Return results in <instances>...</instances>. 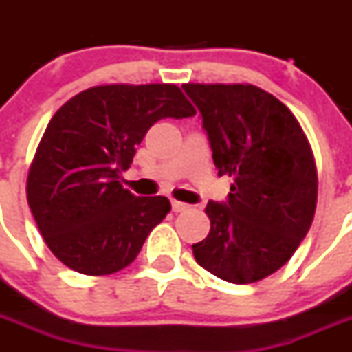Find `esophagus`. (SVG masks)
<instances>
[{
  "label": "esophagus",
  "mask_w": 352,
  "mask_h": 352,
  "mask_svg": "<svg viewBox=\"0 0 352 352\" xmlns=\"http://www.w3.org/2000/svg\"><path fill=\"white\" fill-rule=\"evenodd\" d=\"M170 206H173V211L174 213H182V211H186L188 210V204H185V203H182V201H170Z\"/></svg>",
  "instance_id": "esophagus-1"
}]
</instances>
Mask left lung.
I'll list each match as a JSON object with an SVG mask.
<instances>
[{
	"mask_svg": "<svg viewBox=\"0 0 352 352\" xmlns=\"http://www.w3.org/2000/svg\"><path fill=\"white\" fill-rule=\"evenodd\" d=\"M203 118L227 201H210L208 238L192 245L204 270L252 284L280 270L312 226L317 173L300 123L278 98L252 84H183Z\"/></svg>",
	"mask_w": 352,
	"mask_h": 352,
	"instance_id": "8db88e82",
	"label": "left lung"
}]
</instances>
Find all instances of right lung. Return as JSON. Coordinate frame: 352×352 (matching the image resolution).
<instances>
[{"label":"right lung","mask_w":352,"mask_h":352,"mask_svg":"<svg viewBox=\"0 0 352 352\" xmlns=\"http://www.w3.org/2000/svg\"><path fill=\"white\" fill-rule=\"evenodd\" d=\"M174 84H109L61 105L43 132L28 174V204L51 252L82 275L126 268L170 211L164 195L138 197L121 173L149 126L190 118Z\"/></svg>","instance_id":"obj_1"}]
</instances>
